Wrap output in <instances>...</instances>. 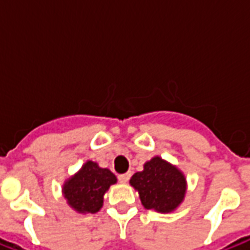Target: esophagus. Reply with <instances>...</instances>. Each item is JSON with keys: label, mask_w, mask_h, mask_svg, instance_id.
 <instances>
[{"label": "esophagus", "mask_w": 250, "mask_h": 250, "mask_svg": "<svg viewBox=\"0 0 250 250\" xmlns=\"http://www.w3.org/2000/svg\"><path fill=\"white\" fill-rule=\"evenodd\" d=\"M131 178V173H125V174H120L118 179H119L120 184H127Z\"/></svg>", "instance_id": "34e87169"}]
</instances>
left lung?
<instances>
[{
    "label": "left lung",
    "mask_w": 250,
    "mask_h": 250,
    "mask_svg": "<svg viewBox=\"0 0 250 250\" xmlns=\"http://www.w3.org/2000/svg\"><path fill=\"white\" fill-rule=\"evenodd\" d=\"M142 205L158 213H173L184 202L188 191L185 174L175 165L161 157H154L143 165V170L130 179Z\"/></svg>",
    "instance_id": "8db88e82"
}]
</instances>
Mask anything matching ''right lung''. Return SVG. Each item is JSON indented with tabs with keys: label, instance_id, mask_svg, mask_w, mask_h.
I'll use <instances>...</instances> for the list:
<instances>
[{
	"label": "right lung",
	"instance_id": "right-lung-1",
	"mask_svg": "<svg viewBox=\"0 0 250 250\" xmlns=\"http://www.w3.org/2000/svg\"><path fill=\"white\" fill-rule=\"evenodd\" d=\"M118 179L108 168H103L93 161H87L82 168L62 185V197L66 204L80 214H95L102 209L104 194Z\"/></svg>",
	"mask_w": 250,
	"mask_h": 250
}]
</instances>
